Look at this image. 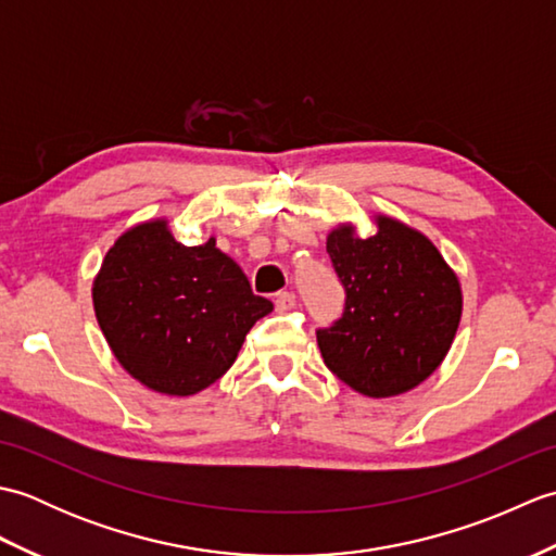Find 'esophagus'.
I'll use <instances>...</instances> for the list:
<instances>
[{
    "label": "esophagus",
    "instance_id": "34e87169",
    "mask_svg": "<svg viewBox=\"0 0 556 556\" xmlns=\"http://www.w3.org/2000/svg\"><path fill=\"white\" fill-rule=\"evenodd\" d=\"M275 305L277 311H291L293 305H296V296H293L291 291H279L275 296Z\"/></svg>",
    "mask_w": 556,
    "mask_h": 556
}]
</instances>
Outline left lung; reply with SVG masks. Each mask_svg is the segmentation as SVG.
<instances>
[{"label": "left lung", "instance_id": "left-lung-1", "mask_svg": "<svg viewBox=\"0 0 556 556\" xmlns=\"http://www.w3.org/2000/svg\"><path fill=\"white\" fill-rule=\"evenodd\" d=\"M327 253L344 287L339 320L317 329L325 365L365 396H394L430 377L452 346L460 287L440 251L396 219L370 239L339 227Z\"/></svg>", "mask_w": 556, "mask_h": 556}]
</instances>
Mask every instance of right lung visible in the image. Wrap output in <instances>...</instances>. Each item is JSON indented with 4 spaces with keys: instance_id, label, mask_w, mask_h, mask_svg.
<instances>
[{
    "instance_id": "add662e5",
    "label": "right lung",
    "mask_w": 556,
    "mask_h": 556,
    "mask_svg": "<svg viewBox=\"0 0 556 556\" xmlns=\"http://www.w3.org/2000/svg\"><path fill=\"white\" fill-rule=\"evenodd\" d=\"M92 303L116 361L169 396L217 382L251 327L271 311L215 239L184 245L162 219L116 239L92 285Z\"/></svg>"
}]
</instances>
